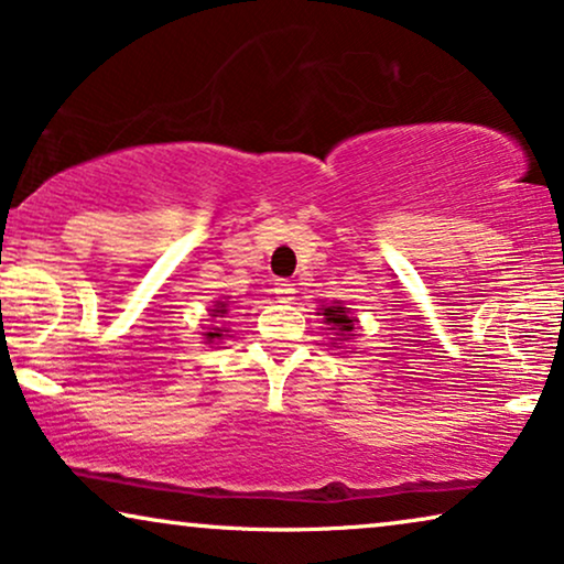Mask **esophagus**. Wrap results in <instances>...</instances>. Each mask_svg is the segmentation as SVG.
<instances>
[{"label": "esophagus", "instance_id": "1", "mask_svg": "<svg viewBox=\"0 0 564 564\" xmlns=\"http://www.w3.org/2000/svg\"><path fill=\"white\" fill-rule=\"evenodd\" d=\"M274 295H276V300H280V303H292V300H295V284L276 280L274 282Z\"/></svg>", "mask_w": 564, "mask_h": 564}]
</instances>
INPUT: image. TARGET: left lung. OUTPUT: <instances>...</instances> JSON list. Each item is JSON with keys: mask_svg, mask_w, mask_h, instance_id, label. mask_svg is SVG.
Segmentation results:
<instances>
[{"mask_svg": "<svg viewBox=\"0 0 564 564\" xmlns=\"http://www.w3.org/2000/svg\"><path fill=\"white\" fill-rule=\"evenodd\" d=\"M323 315H326V321L334 326V330H338L341 336H349L354 330V318H349V307H341V305H330V307H323Z\"/></svg>", "mask_w": 564, "mask_h": 564, "instance_id": "1", "label": "left lung"}]
</instances>
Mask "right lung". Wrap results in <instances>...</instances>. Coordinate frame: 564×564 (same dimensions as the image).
I'll return each mask as SVG.
<instances>
[{"label":"right lung","mask_w":564,"mask_h":564,"mask_svg":"<svg viewBox=\"0 0 564 564\" xmlns=\"http://www.w3.org/2000/svg\"><path fill=\"white\" fill-rule=\"evenodd\" d=\"M226 313V303H218L215 305V311H213V315H223ZM207 338H220L223 334H220V328H215V330H210V334H205Z\"/></svg>","instance_id":"add662e5"}]
</instances>
